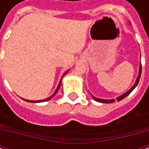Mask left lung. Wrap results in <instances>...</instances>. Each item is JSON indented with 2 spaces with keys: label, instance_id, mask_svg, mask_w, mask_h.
<instances>
[{
  "label": "left lung",
  "instance_id": "1",
  "mask_svg": "<svg viewBox=\"0 0 149 149\" xmlns=\"http://www.w3.org/2000/svg\"><path fill=\"white\" fill-rule=\"evenodd\" d=\"M141 73H142V65H140V68H139V76L137 78V80H136V82H135L134 85L131 88V89H129L128 92H126L125 94H123L121 96H119L118 98H117V100L118 101H120V100H122L123 99H124L126 96H128V95L134 89V88L138 85V84L139 82V79H140V76H141ZM93 98H94V100H96V101H98V102H101V103H105V104H109V103H113V102H114L115 100H100V99H98V98H95L93 96Z\"/></svg>",
  "mask_w": 149,
  "mask_h": 149
}]
</instances>
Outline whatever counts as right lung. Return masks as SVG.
Listing matches in <instances>:
<instances>
[{"label": "right lung", "instance_id": "right-lung-1", "mask_svg": "<svg viewBox=\"0 0 149 149\" xmlns=\"http://www.w3.org/2000/svg\"><path fill=\"white\" fill-rule=\"evenodd\" d=\"M66 73H67V72H65V74H66ZM65 74H64V75H65ZM62 78H63V77H62ZM62 78H61V79H60V83H59V85H58V87H57V89H56V90L54 91V94L51 95V96H50L49 98H48V99H45V100H39V101H32V100H24V99H23V100H26V101H27V102H32V103H36V102H38V103H40V102H45V101H48V100H50V99H52V98L54 97V95H56V93L58 92V90H59V89H60V85H61V81H62Z\"/></svg>", "mask_w": 149, "mask_h": 149}]
</instances>
